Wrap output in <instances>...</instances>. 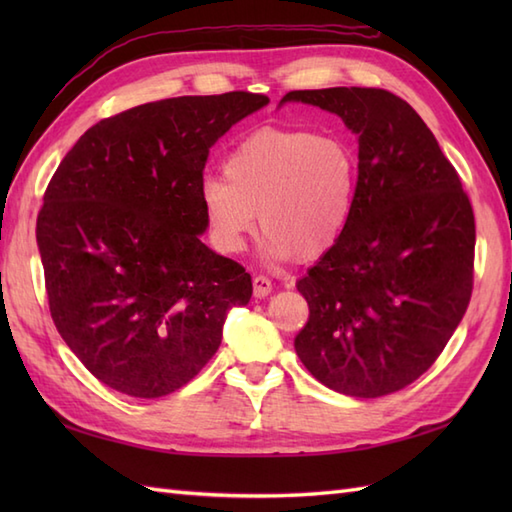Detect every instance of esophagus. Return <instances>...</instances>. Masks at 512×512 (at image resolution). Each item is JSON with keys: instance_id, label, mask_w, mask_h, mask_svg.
<instances>
[{"instance_id": "obj_1", "label": "esophagus", "mask_w": 512, "mask_h": 512, "mask_svg": "<svg viewBox=\"0 0 512 512\" xmlns=\"http://www.w3.org/2000/svg\"><path fill=\"white\" fill-rule=\"evenodd\" d=\"M270 290H273V281H270L268 277H264V275L253 277V292H255L257 299L268 297Z\"/></svg>"}]
</instances>
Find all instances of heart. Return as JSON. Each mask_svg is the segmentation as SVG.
Here are the masks:
<instances>
[{
	"mask_svg": "<svg viewBox=\"0 0 512 512\" xmlns=\"http://www.w3.org/2000/svg\"><path fill=\"white\" fill-rule=\"evenodd\" d=\"M358 158L343 138L266 127L244 138L224 162V180L200 187L202 211L215 246L244 248L264 233L270 259H314L339 242L356 200Z\"/></svg>",
	"mask_w": 512,
	"mask_h": 512,
	"instance_id": "b5f03b06",
	"label": "heart"
}]
</instances>
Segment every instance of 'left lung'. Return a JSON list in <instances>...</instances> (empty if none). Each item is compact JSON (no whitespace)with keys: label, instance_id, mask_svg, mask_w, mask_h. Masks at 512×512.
<instances>
[{"label":"left lung","instance_id":"8db88e82","mask_svg":"<svg viewBox=\"0 0 512 512\" xmlns=\"http://www.w3.org/2000/svg\"><path fill=\"white\" fill-rule=\"evenodd\" d=\"M358 136L350 222L297 281L310 319L295 350L339 394L378 398L436 363L473 292L475 217L458 171L400 96L378 88L292 90Z\"/></svg>","mask_w":512,"mask_h":512}]
</instances>
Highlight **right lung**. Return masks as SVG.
Instances as JSON below:
<instances>
[{"label":"right lung","mask_w":512,"mask_h":512,"mask_svg":"<svg viewBox=\"0 0 512 512\" xmlns=\"http://www.w3.org/2000/svg\"><path fill=\"white\" fill-rule=\"evenodd\" d=\"M268 96L226 92L145 103L90 127L43 193L37 246L52 321L121 394L184 387L222 343L253 281L202 244L209 149Z\"/></svg>","instance_id":"1"}]
</instances>
